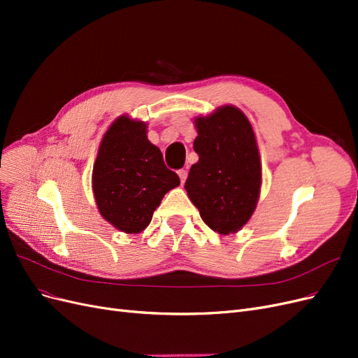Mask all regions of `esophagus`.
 <instances>
[{"label": "esophagus", "mask_w": 358, "mask_h": 358, "mask_svg": "<svg viewBox=\"0 0 358 358\" xmlns=\"http://www.w3.org/2000/svg\"><path fill=\"white\" fill-rule=\"evenodd\" d=\"M178 175H179V178H180V182L183 183V182H185V180H187V176H188V171H187L185 169H182V170H179V171H178Z\"/></svg>", "instance_id": "obj_1"}]
</instances>
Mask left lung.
Instances as JSON below:
<instances>
[{
	"label": "left lung",
	"mask_w": 358,
	"mask_h": 358,
	"mask_svg": "<svg viewBox=\"0 0 358 358\" xmlns=\"http://www.w3.org/2000/svg\"><path fill=\"white\" fill-rule=\"evenodd\" d=\"M199 136L185 189L213 231H239L251 218L262 188V162L254 129L242 110L222 106L196 117Z\"/></svg>",
	"instance_id": "left-lung-1"
}]
</instances>
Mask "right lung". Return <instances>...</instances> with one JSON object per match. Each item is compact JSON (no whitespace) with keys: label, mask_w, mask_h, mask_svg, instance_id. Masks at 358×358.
Returning a JSON list of instances; mask_svg holds the SVG:
<instances>
[{"label":"right lung","mask_w":358,"mask_h":358,"mask_svg":"<svg viewBox=\"0 0 358 358\" xmlns=\"http://www.w3.org/2000/svg\"><path fill=\"white\" fill-rule=\"evenodd\" d=\"M148 125L119 116L107 129L92 170V191L103 218L128 234L143 231L162 197L180 180L148 140Z\"/></svg>","instance_id":"obj_1"}]
</instances>
